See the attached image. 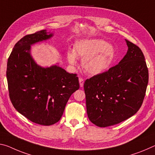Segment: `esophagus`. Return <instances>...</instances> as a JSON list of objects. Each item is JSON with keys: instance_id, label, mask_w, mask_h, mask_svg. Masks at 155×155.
<instances>
[{"instance_id": "obj_1", "label": "esophagus", "mask_w": 155, "mask_h": 155, "mask_svg": "<svg viewBox=\"0 0 155 155\" xmlns=\"http://www.w3.org/2000/svg\"><path fill=\"white\" fill-rule=\"evenodd\" d=\"M78 81H79V84H80V87H83V84H84V80L82 78H78Z\"/></svg>"}]
</instances>
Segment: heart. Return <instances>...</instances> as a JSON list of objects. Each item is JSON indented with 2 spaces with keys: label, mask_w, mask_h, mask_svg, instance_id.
Wrapping results in <instances>:
<instances>
[{
  "label": "heart",
  "mask_w": 155,
  "mask_h": 155,
  "mask_svg": "<svg viewBox=\"0 0 155 155\" xmlns=\"http://www.w3.org/2000/svg\"><path fill=\"white\" fill-rule=\"evenodd\" d=\"M76 57L82 60V67L86 73L98 75L108 70L114 58V50L101 39H86L77 42L73 51H68L67 58L72 65Z\"/></svg>",
  "instance_id": "b5f03b06"
}]
</instances>
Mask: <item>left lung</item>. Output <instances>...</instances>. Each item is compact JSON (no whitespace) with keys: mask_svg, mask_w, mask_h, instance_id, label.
<instances>
[{"mask_svg":"<svg viewBox=\"0 0 155 155\" xmlns=\"http://www.w3.org/2000/svg\"><path fill=\"white\" fill-rule=\"evenodd\" d=\"M127 52L119 64L84 83L87 114L105 127L133 116L141 107L148 83V70L141 49L126 41Z\"/></svg>","mask_w":155,"mask_h":155,"instance_id":"obj_1","label":"left lung"}]
</instances>
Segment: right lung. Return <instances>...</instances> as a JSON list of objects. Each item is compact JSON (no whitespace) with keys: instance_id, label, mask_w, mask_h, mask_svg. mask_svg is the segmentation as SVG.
Returning <instances> with one entry per match:
<instances>
[{"instance_id":"right-lung-1","label":"right lung","mask_w":155,"mask_h":155,"mask_svg":"<svg viewBox=\"0 0 155 155\" xmlns=\"http://www.w3.org/2000/svg\"><path fill=\"white\" fill-rule=\"evenodd\" d=\"M51 36L46 30L25 36L15 44L7 65L9 99L14 108L43 126L59 121L70 96L79 89L76 74L57 65L41 68L31 58L30 45Z\"/></svg>"}]
</instances>
